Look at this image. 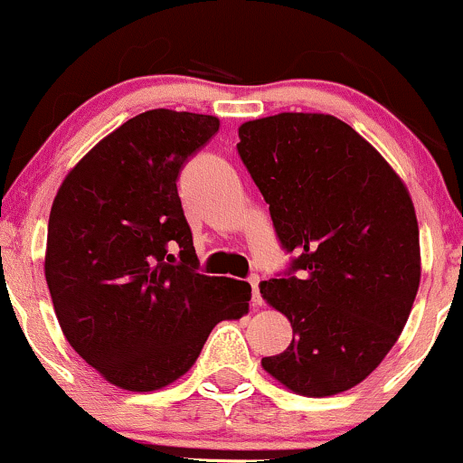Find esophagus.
Wrapping results in <instances>:
<instances>
[{
	"mask_svg": "<svg viewBox=\"0 0 463 463\" xmlns=\"http://www.w3.org/2000/svg\"><path fill=\"white\" fill-rule=\"evenodd\" d=\"M248 280H250V287H252V305H254V307L263 305L261 291H259V283H261V279H259V274H252Z\"/></svg>",
	"mask_w": 463,
	"mask_h": 463,
	"instance_id": "obj_1",
	"label": "esophagus"
}]
</instances>
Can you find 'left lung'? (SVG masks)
I'll list each match as a JSON object with an SVG mask.
<instances>
[{
	"label": "left lung",
	"mask_w": 463,
	"mask_h": 463,
	"mask_svg": "<svg viewBox=\"0 0 463 463\" xmlns=\"http://www.w3.org/2000/svg\"><path fill=\"white\" fill-rule=\"evenodd\" d=\"M237 152L269 204L285 272L263 298L294 337L263 368L302 396L354 387L394 346L416 300L420 241L402 180L364 137L333 115L246 121Z\"/></svg>",
	"instance_id": "8db88e82"
}]
</instances>
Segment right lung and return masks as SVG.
Wrapping results in <instances>:
<instances>
[{
  "instance_id": "add662e5",
  "label": "right lung",
  "mask_w": 463,
  "mask_h": 463,
  "mask_svg": "<svg viewBox=\"0 0 463 463\" xmlns=\"http://www.w3.org/2000/svg\"><path fill=\"white\" fill-rule=\"evenodd\" d=\"M220 128L154 109L121 124L69 172L52 204L45 280L71 348L130 392L174 383L250 285L200 274L176 180Z\"/></svg>"
}]
</instances>
